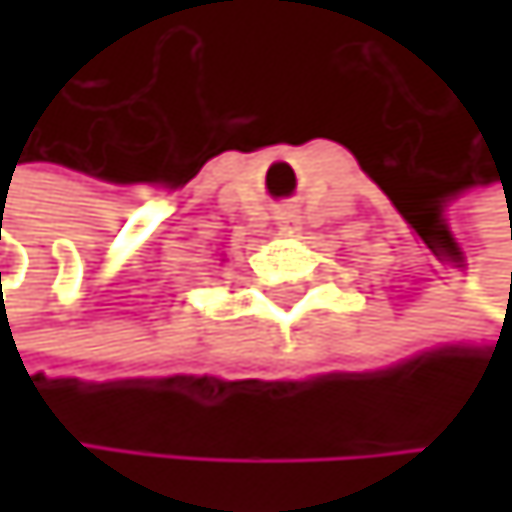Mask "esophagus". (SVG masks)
<instances>
[{"mask_svg":"<svg viewBox=\"0 0 512 512\" xmlns=\"http://www.w3.org/2000/svg\"><path fill=\"white\" fill-rule=\"evenodd\" d=\"M276 224H279V233H298V224H301V214L294 205H279L276 208Z\"/></svg>","mask_w":512,"mask_h":512,"instance_id":"esophagus-1","label":"esophagus"}]
</instances>
